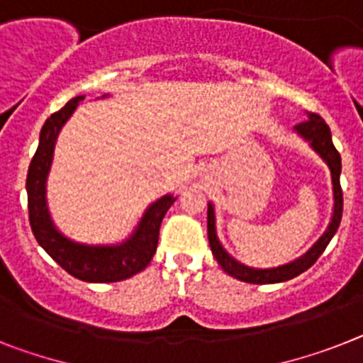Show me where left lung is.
<instances>
[{
    "label": "left lung",
    "mask_w": 363,
    "mask_h": 363,
    "mask_svg": "<svg viewBox=\"0 0 363 363\" xmlns=\"http://www.w3.org/2000/svg\"><path fill=\"white\" fill-rule=\"evenodd\" d=\"M295 130L303 136L304 140H308L310 145H312L315 151L319 153V157L328 164L332 175V190H334V214H332V221L328 225L327 233L323 234L319 242L310 249L304 257H301L299 260L291 262V264H286V266L273 267V269H255V267H247L240 264V262L234 260L219 243L218 236H216V219H214V208L212 205H208V221H206V227H208V242L210 249H212V255L216 257L218 264L221 266V269L225 273H228L234 279L243 280V282H251V284H275V282H284V280H290L294 277L301 275L304 271L312 267L318 258L321 257L323 251L327 249L328 242L332 240V236L336 234L337 227H340V221H342V212H343V194L342 186H340V173H342V157L337 153V149L332 144V136L328 125L325 123L321 116L315 114V112H308V118L301 123L295 125Z\"/></svg>",
    "instance_id": "8db88e82"
}]
</instances>
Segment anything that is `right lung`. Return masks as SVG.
I'll use <instances>...</instances> for the list:
<instances>
[{
	"instance_id": "1",
	"label": "right lung",
	"mask_w": 363,
	"mask_h": 363,
	"mask_svg": "<svg viewBox=\"0 0 363 363\" xmlns=\"http://www.w3.org/2000/svg\"><path fill=\"white\" fill-rule=\"evenodd\" d=\"M83 96L73 97L72 101L51 114L40 130V142L27 173V206L29 223L36 242L53 258L64 271L84 282H120L129 279L149 266L157 252L160 223L167 208L175 203V197L164 196L149 206L140 221L135 234L121 245L92 247L81 245L64 238L51 223L48 205H45V179L53 160V149L59 130L77 108Z\"/></svg>"
}]
</instances>
